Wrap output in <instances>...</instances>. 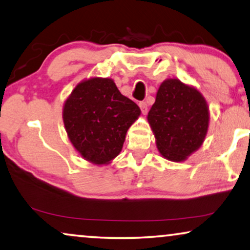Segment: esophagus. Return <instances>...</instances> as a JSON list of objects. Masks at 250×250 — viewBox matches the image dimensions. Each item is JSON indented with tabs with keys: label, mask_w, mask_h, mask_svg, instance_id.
<instances>
[{
	"label": "esophagus",
	"mask_w": 250,
	"mask_h": 250,
	"mask_svg": "<svg viewBox=\"0 0 250 250\" xmlns=\"http://www.w3.org/2000/svg\"><path fill=\"white\" fill-rule=\"evenodd\" d=\"M139 107L142 110L143 114H147V112H148V105H147L146 102H139Z\"/></svg>",
	"instance_id": "34e87169"
}]
</instances>
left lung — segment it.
Returning a JSON list of instances; mask_svg holds the SVG:
<instances>
[{
    "label": "left lung",
    "instance_id": "8db88e82",
    "mask_svg": "<svg viewBox=\"0 0 250 250\" xmlns=\"http://www.w3.org/2000/svg\"><path fill=\"white\" fill-rule=\"evenodd\" d=\"M208 108L202 94L177 79H167L148 112L156 145L165 159L181 162L202 145L208 128Z\"/></svg>",
    "mask_w": 250,
    "mask_h": 250
}]
</instances>
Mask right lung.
<instances>
[{
	"mask_svg": "<svg viewBox=\"0 0 250 250\" xmlns=\"http://www.w3.org/2000/svg\"><path fill=\"white\" fill-rule=\"evenodd\" d=\"M139 114L138 105L124 96L113 80L91 78L79 83L66 100L63 121L80 155L100 165L119 155L126 130Z\"/></svg>",
	"mask_w": 250,
	"mask_h": 250,
	"instance_id": "add662e5",
	"label": "right lung"
}]
</instances>
